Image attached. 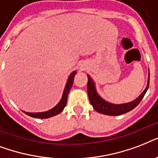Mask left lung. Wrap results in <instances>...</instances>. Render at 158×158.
<instances>
[{"label": "left lung", "mask_w": 158, "mask_h": 158, "mask_svg": "<svg viewBox=\"0 0 158 158\" xmlns=\"http://www.w3.org/2000/svg\"><path fill=\"white\" fill-rule=\"evenodd\" d=\"M149 86V74H148V84L144 91L140 94L139 97L134 101L127 102V103L123 104H113L110 102L105 101L103 98H102L99 96L98 94L96 91V87L95 84L91 79V77L88 75V84H87V90H88V94H89V98L90 103L92 104L93 107L98 112L104 114V115H123L125 113L133 110L134 108L136 107L143 98L144 97L146 92Z\"/></svg>", "instance_id": "1"}]
</instances>
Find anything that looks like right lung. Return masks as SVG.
Returning <instances> with one entry per match:
<instances>
[{"instance_id": "right-lung-1", "label": "right lung", "mask_w": 158, "mask_h": 158, "mask_svg": "<svg viewBox=\"0 0 158 158\" xmlns=\"http://www.w3.org/2000/svg\"><path fill=\"white\" fill-rule=\"evenodd\" d=\"M76 71H73L70 74V75L68 78V80L66 82V84H65V87H64V92H63V94H62V98L60 99V101L59 102V103L57 104L56 106L51 109L49 110H47V111H43V112H26V111H23L25 113L26 115H29L31 117L33 118H38V119H47V118H50L52 116H54V115H58L59 113H60L62 110H64V106L67 103V98H68V94H69V90L71 89L72 84H73V82H74V75L76 74Z\"/></svg>"}]
</instances>
